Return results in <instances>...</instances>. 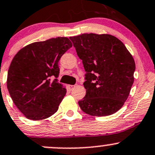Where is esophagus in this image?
Returning <instances> with one entry per match:
<instances>
[{"instance_id":"esophagus-1","label":"esophagus","mask_w":155,"mask_h":155,"mask_svg":"<svg viewBox=\"0 0 155 155\" xmlns=\"http://www.w3.org/2000/svg\"><path fill=\"white\" fill-rule=\"evenodd\" d=\"M75 86H76V85H69V87H70V88H71V89H72V88H74Z\"/></svg>"}]
</instances>
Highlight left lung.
I'll return each mask as SVG.
<instances>
[{
  "instance_id": "8db88e82",
  "label": "left lung",
  "mask_w": 155,
  "mask_h": 155,
  "mask_svg": "<svg viewBox=\"0 0 155 155\" xmlns=\"http://www.w3.org/2000/svg\"><path fill=\"white\" fill-rule=\"evenodd\" d=\"M85 70L86 89L79 101L83 112L107 116L124 105L134 82L135 63L127 48L110 35L83 34L70 37Z\"/></svg>"
}]
</instances>
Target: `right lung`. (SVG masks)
I'll list each match as a JSON object with an SVG mask.
<instances>
[{
	"instance_id": "1",
	"label": "right lung",
	"mask_w": 155,
	"mask_h": 155,
	"mask_svg": "<svg viewBox=\"0 0 155 155\" xmlns=\"http://www.w3.org/2000/svg\"><path fill=\"white\" fill-rule=\"evenodd\" d=\"M72 47L67 37L30 44L15 56L8 71L7 88L13 102L27 118L42 120L57 111L66 94L58 82L59 61ZM55 79L52 81L51 78Z\"/></svg>"
}]
</instances>
